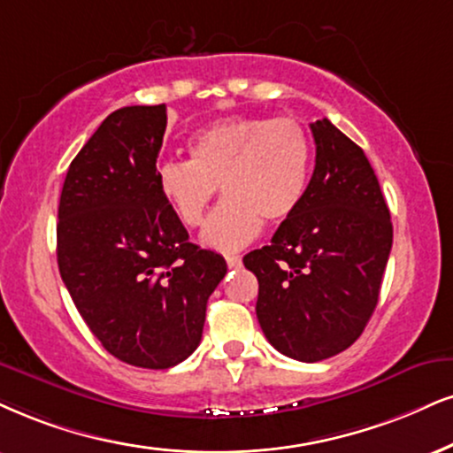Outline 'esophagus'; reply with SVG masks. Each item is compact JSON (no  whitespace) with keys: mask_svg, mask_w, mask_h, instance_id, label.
I'll list each match as a JSON object with an SVG mask.
<instances>
[{"mask_svg":"<svg viewBox=\"0 0 453 453\" xmlns=\"http://www.w3.org/2000/svg\"><path fill=\"white\" fill-rule=\"evenodd\" d=\"M226 265L228 269H239L242 266V258L239 256H226Z\"/></svg>","mask_w":453,"mask_h":453,"instance_id":"34e87169","label":"esophagus"}]
</instances>
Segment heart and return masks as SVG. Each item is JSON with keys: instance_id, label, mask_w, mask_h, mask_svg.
Listing matches in <instances>:
<instances>
[{"instance_id": "heart-1", "label": "heart", "mask_w": 453, "mask_h": 453, "mask_svg": "<svg viewBox=\"0 0 453 453\" xmlns=\"http://www.w3.org/2000/svg\"><path fill=\"white\" fill-rule=\"evenodd\" d=\"M191 159H165L155 170L161 197L187 226L203 220L218 184L225 201L211 211L201 243L233 252L269 222L288 220L309 188L312 142L292 117H226L188 141Z\"/></svg>"}]
</instances>
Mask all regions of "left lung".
<instances>
[{"label": "left lung", "instance_id": "1", "mask_svg": "<svg viewBox=\"0 0 453 453\" xmlns=\"http://www.w3.org/2000/svg\"><path fill=\"white\" fill-rule=\"evenodd\" d=\"M315 172L271 245L243 256L258 279L256 317L269 342L315 363L361 336L393 248L390 211L361 147L329 119L311 124Z\"/></svg>", "mask_w": 453, "mask_h": 453}]
</instances>
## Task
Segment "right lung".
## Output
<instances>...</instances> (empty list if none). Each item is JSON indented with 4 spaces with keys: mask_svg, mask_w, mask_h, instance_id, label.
Instances as JSON below:
<instances>
[{
    "mask_svg": "<svg viewBox=\"0 0 453 453\" xmlns=\"http://www.w3.org/2000/svg\"><path fill=\"white\" fill-rule=\"evenodd\" d=\"M165 104L111 113L66 172L56 225L58 269L100 344L119 361L167 370L201 342L226 262L188 242L155 170Z\"/></svg>",
    "mask_w": 453,
    "mask_h": 453,
    "instance_id": "1",
    "label": "right lung"
}]
</instances>
